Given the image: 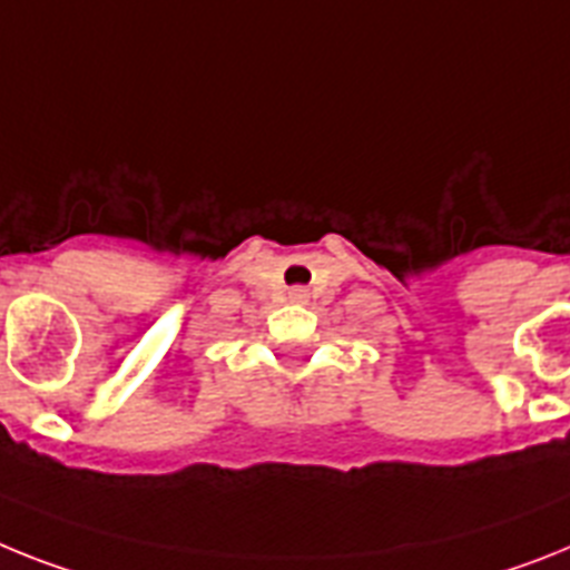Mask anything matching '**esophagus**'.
Returning a JSON list of instances; mask_svg holds the SVG:
<instances>
[{"instance_id":"obj_1","label":"esophagus","mask_w":570,"mask_h":570,"mask_svg":"<svg viewBox=\"0 0 570 570\" xmlns=\"http://www.w3.org/2000/svg\"><path fill=\"white\" fill-rule=\"evenodd\" d=\"M293 298H295V301L304 298V289H293Z\"/></svg>"}]
</instances>
